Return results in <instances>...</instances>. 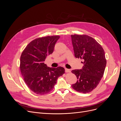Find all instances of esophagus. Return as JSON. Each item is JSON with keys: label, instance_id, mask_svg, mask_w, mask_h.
Masks as SVG:
<instances>
[{"label": "esophagus", "instance_id": "1", "mask_svg": "<svg viewBox=\"0 0 121 121\" xmlns=\"http://www.w3.org/2000/svg\"><path fill=\"white\" fill-rule=\"evenodd\" d=\"M65 72L66 73H69L70 72V70H69V69H68L67 68H65Z\"/></svg>", "mask_w": 121, "mask_h": 121}]
</instances>
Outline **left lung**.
Segmentation results:
<instances>
[{"label":"left lung","instance_id":"8db88e82","mask_svg":"<svg viewBox=\"0 0 121 121\" xmlns=\"http://www.w3.org/2000/svg\"><path fill=\"white\" fill-rule=\"evenodd\" d=\"M71 38L75 57L84 61L81 69L72 71L78 79L72 87L79 92L89 93L97 87L104 76L107 65L104 51L89 36L74 34Z\"/></svg>","mask_w":121,"mask_h":121}]
</instances>
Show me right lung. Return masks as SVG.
<instances>
[{"instance_id":"right-lung-1","label":"right lung","mask_w":121,"mask_h":121,"mask_svg":"<svg viewBox=\"0 0 121 121\" xmlns=\"http://www.w3.org/2000/svg\"><path fill=\"white\" fill-rule=\"evenodd\" d=\"M60 36H48L36 38L29 43L20 58V70L25 83L33 92L39 95L50 92L63 75L61 67L49 68L44 64L47 56L52 53L55 44Z\"/></svg>"}]
</instances>
